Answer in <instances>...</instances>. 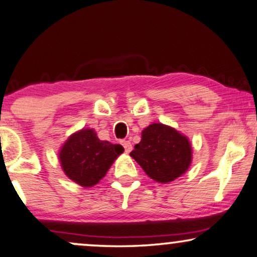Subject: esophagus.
Wrapping results in <instances>:
<instances>
[{"mask_svg": "<svg viewBox=\"0 0 257 257\" xmlns=\"http://www.w3.org/2000/svg\"><path fill=\"white\" fill-rule=\"evenodd\" d=\"M121 144H122L123 149H125V153H126V154L131 153V150H132V144H131V142H130V141H122Z\"/></svg>", "mask_w": 257, "mask_h": 257, "instance_id": "esophagus-1", "label": "esophagus"}]
</instances>
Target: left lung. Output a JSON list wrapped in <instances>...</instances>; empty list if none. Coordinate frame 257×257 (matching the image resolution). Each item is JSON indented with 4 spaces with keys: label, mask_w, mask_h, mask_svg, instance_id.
Returning <instances> with one entry per match:
<instances>
[{
    "label": "left lung",
    "mask_w": 257,
    "mask_h": 257,
    "mask_svg": "<svg viewBox=\"0 0 257 257\" xmlns=\"http://www.w3.org/2000/svg\"><path fill=\"white\" fill-rule=\"evenodd\" d=\"M130 156L154 181L169 183L191 167L193 150L187 136L172 126L154 122L142 131L141 142Z\"/></svg>",
    "instance_id": "8db88e82"
}]
</instances>
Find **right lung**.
Masks as SVG:
<instances>
[{
	"mask_svg": "<svg viewBox=\"0 0 257 257\" xmlns=\"http://www.w3.org/2000/svg\"><path fill=\"white\" fill-rule=\"evenodd\" d=\"M122 153L121 145L100 141L93 128H82L69 136L59 149L58 158L63 172L71 181L89 188L103 179Z\"/></svg>",
	"mask_w": 257,
	"mask_h": 257,
	"instance_id": "obj_1",
	"label": "right lung"
}]
</instances>
